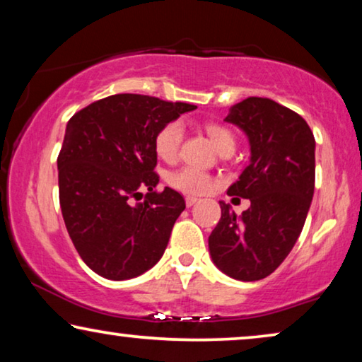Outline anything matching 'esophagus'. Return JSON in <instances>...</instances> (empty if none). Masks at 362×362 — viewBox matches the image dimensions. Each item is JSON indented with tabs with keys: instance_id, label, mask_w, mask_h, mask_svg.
Listing matches in <instances>:
<instances>
[{
	"instance_id": "esophagus-1",
	"label": "esophagus",
	"mask_w": 362,
	"mask_h": 362,
	"mask_svg": "<svg viewBox=\"0 0 362 362\" xmlns=\"http://www.w3.org/2000/svg\"><path fill=\"white\" fill-rule=\"evenodd\" d=\"M197 201H199V199H197V197H192V196H187L186 197V206L187 207H191V206H194L196 204V202Z\"/></svg>"
}]
</instances>
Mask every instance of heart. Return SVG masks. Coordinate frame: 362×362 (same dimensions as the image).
Listing matches in <instances>:
<instances>
[{
	"mask_svg": "<svg viewBox=\"0 0 362 362\" xmlns=\"http://www.w3.org/2000/svg\"><path fill=\"white\" fill-rule=\"evenodd\" d=\"M206 132L211 138L212 145L219 153L234 150L235 136L229 128L222 127L219 123H207ZM182 136H185V125L180 120L168 122L155 136L156 155L166 163L176 161ZM168 185L177 191L186 192V194H204L214 186V180L206 171H201L192 166H185L168 176Z\"/></svg>",
	"mask_w": 362,
	"mask_h": 362,
	"instance_id": "obj_1",
	"label": "heart"
}]
</instances>
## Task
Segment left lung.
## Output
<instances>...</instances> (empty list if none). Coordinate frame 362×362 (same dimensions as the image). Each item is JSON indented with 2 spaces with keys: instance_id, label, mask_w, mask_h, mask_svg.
Here are the masks:
<instances>
[{
  "instance_id": "8db88e82",
  "label": "left lung",
  "mask_w": 362,
  "mask_h": 362,
  "mask_svg": "<svg viewBox=\"0 0 362 362\" xmlns=\"http://www.w3.org/2000/svg\"><path fill=\"white\" fill-rule=\"evenodd\" d=\"M245 133L249 165L227 189L250 201L237 216L224 201L209 235V254L222 274L242 281L269 276L298 240L315 192V136L308 123L270 98L249 97L224 118Z\"/></svg>"
}]
</instances>
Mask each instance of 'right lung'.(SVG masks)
Instances as JSON below:
<instances>
[{
    "label": "right lung",
    "mask_w": 362,
    "mask_h": 362,
    "mask_svg": "<svg viewBox=\"0 0 362 362\" xmlns=\"http://www.w3.org/2000/svg\"><path fill=\"white\" fill-rule=\"evenodd\" d=\"M182 102L118 93L67 122L57 158L59 202L72 244L88 269L107 280L145 274L165 254L186 202L165 187L156 192L155 136L168 122L194 110ZM147 199L135 206L130 197Z\"/></svg>",
    "instance_id": "right-lung-1"
}]
</instances>
